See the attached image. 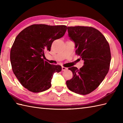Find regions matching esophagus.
<instances>
[{
  "label": "esophagus",
  "mask_w": 123,
  "mask_h": 123,
  "mask_svg": "<svg viewBox=\"0 0 123 123\" xmlns=\"http://www.w3.org/2000/svg\"><path fill=\"white\" fill-rule=\"evenodd\" d=\"M68 69V68H67L66 67H62V71H66V70H67Z\"/></svg>",
  "instance_id": "34e87169"
}]
</instances>
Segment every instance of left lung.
<instances>
[{"mask_svg":"<svg viewBox=\"0 0 123 123\" xmlns=\"http://www.w3.org/2000/svg\"><path fill=\"white\" fill-rule=\"evenodd\" d=\"M68 35L75 43V53L84 61L80 69L69 68L73 74L66 84L70 90L87 95L95 90L108 72L111 60L110 47L103 34L88 26L68 27Z\"/></svg>","mask_w":123,"mask_h":123,"instance_id":"8db88e82","label":"left lung"}]
</instances>
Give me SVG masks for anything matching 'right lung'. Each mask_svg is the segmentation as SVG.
<instances>
[{
  "instance_id": "1",
  "label": "right lung",
  "mask_w": 123,
  "mask_h": 123,
  "mask_svg": "<svg viewBox=\"0 0 123 123\" xmlns=\"http://www.w3.org/2000/svg\"><path fill=\"white\" fill-rule=\"evenodd\" d=\"M66 25L34 24L21 31L10 50L12 71L21 85L33 92H40L51 87L54 72L61 71L59 65L51 64L43 57L50 51L53 42L63 36Z\"/></svg>"
}]
</instances>
